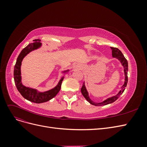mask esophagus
Returning <instances> with one entry per match:
<instances>
[{
	"instance_id": "34e87169",
	"label": "esophagus",
	"mask_w": 147,
	"mask_h": 147,
	"mask_svg": "<svg viewBox=\"0 0 147 147\" xmlns=\"http://www.w3.org/2000/svg\"><path fill=\"white\" fill-rule=\"evenodd\" d=\"M77 67H78V65H75L74 67V68H77Z\"/></svg>"
}]
</instances>
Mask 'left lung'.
Listing matches in <instances>:
<instances>
[{"label":"left lung","mask_w":147,"mask_h":147,"mask_svg":"<svg viewBox=\"0 0 147 147\" xmlns=\"http://www.w3.org/2000/svg\"><path fill=\"white\" fill-rule=\"evenodd\" d=\"M111 49H112V56L113 57H115L117 59H118L121 63L122 64V65L124 67V75H125V79H124V83L123 85L121 86V90L119 91V92L117 95H115L114 96H112L111 97H109V98L107 99L106 100H104L103 102H94V101H92L89 97L88 95V92L86 90V88L85 87V85H84V82L83 83V84L82 86V88H81V92L82 93L83 96L84 97L88 102H90V103L93 105L95 106H102V105H107L109 104H112L113 102H114L115 100H117L119 97L121 96L125 88L127 86V81H128V78H127V70H128V63L127 61L126 60V59L124 57V56H123V53H121V51H120L119 49H118L117 48H114V47H110Z\"/></svg>","instance_id":"8db88e82"}]
</instances>
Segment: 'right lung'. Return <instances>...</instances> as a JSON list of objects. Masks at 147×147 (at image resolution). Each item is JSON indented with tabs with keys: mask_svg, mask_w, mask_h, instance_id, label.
Listing matches in <instances>:
<instances>
[{
	"mask_svg": "<svg viewBox=\"0 0 147 147\" xmlns=\"http://www.w3.org/2000/svg\"><path fill=\"white\" fill-rule=\"evenodd\" d=\"M40 42L41 40L39 39L34 40L32 43L29 44L27 47H25L21 51L18 57L16 63L14 67V80L17 90H18L20 94L24 98L37 104L43 103V102L50 100L53 99V97H55L60 91L62 82H63L64 79V77H62L56 86L50 90L45 92H39L37 90H35V89L26 87L22 84L21 76V62L24 57L28 54H29L30 52L34 50H36V49L42 46V43ZM68 72L69 70H67L64 71L63 73H67Z\"/></svg>",
	"mask_w": 147,
	"mask_h": 147,
	"instance_id": "right-lung-1",
	"label": "right lung"
}]
</instances>
